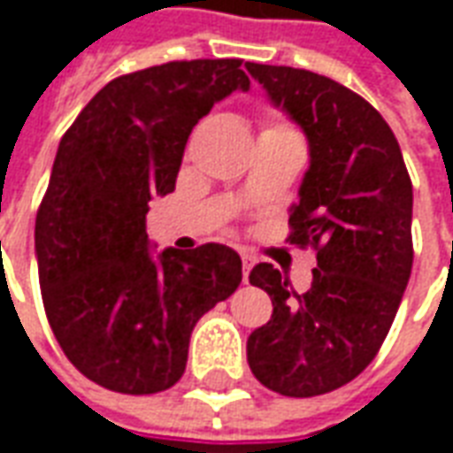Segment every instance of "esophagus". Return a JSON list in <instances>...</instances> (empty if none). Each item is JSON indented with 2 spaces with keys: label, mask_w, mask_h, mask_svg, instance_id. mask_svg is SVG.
<instances>
[{
  "label": "esophagus",
  "mask_w": 453,
  "mask_h": 453,
  "mask_svg": "<svg viewBox=\"0 0 453 453\" xmlns=\"http://www.w3.org/2000/svg\"><path fill=\"white\" fill-rule=\"evenodd\" d=\"M240 257H242V276H245V281H247V274H250V269L255 266V257L250 255V252H240Z\"/></svg>",
  "instance_id": "1"
}]
</instances>
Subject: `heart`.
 Here are the masks:
<instances>
[{"label": "heart", "mask_w": 453, "mask_h": 453, "mask_svg": "<svg viewBox=\"0 0 453 453\" xmlns=\"http://www.w3.org/2000/svg\"><path fill=\"white\" fill-rule=\"evenodd\" d=\"M269 130H284V128H269Z\"/></svg>", "instance_id": "1"}]
</instances>
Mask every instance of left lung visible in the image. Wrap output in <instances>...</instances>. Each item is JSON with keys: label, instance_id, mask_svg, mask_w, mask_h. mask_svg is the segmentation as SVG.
<instances>
[{"label": "left lung", "instance_id": "obj_1", "mask_svg": "<svg viewBox=\"0 0 453 453\" xmlns=\"http://www.w3.org/2000/svg\"><path fill=\"white\" fill-rule=\"evenodd\" d=\"M245 67L308 140L288 223L291 242L318 247L301 296L266 262L250 272L274 311L247 337V361L281 395H323L369 366L398 313L412 269V184L393 130L359 94L308 70Z\"/></svg>", "mask_w": 453, "mask_h": 453}]
</instances>
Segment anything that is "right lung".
Here are the masks:
<instances>
[{"mask_svg": "<svg viewBox=\"0 0 453 453\" xmlns=\"http://www.w3.org/2000/svg\"><path fill=\"white\" fill-rule=\"evenodd\" d=\"M247 89L240 60L157 65L106 84L60 140L35 218L38 281L65 357L104 388H172L194 325L242 281L226 245L157 252L145 216L174 191L194 126Z\"/></svg>", "mask_w": 453, "mask_h": 453, "instance_id": "obj_1", "label": "right lung"}]
</instances>
